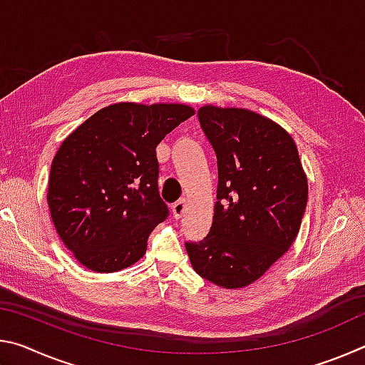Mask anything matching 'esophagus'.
Instances as JSON below:
<instances>
[{"mask_svg":"<svg viewBox=\"0 0 365 365\" xmlns=\"http://www.w3.org/2000/svg\"><path fill=\"white\" fill-rule=\"evenodd\" d=\"M185 207H187V201L185 200H178L174 202V205H172V214H174L175 219L182 217L185 212Z\"/></svg>","mask_w":365,"mask_h":365,"instance_id":"34e87169","label":"esophagus"}]
</instances>
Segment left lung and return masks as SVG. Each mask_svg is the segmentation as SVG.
<instances>
[{
	"label": "left lung",
	"mask_w": 365,
	"mask_h": 365,
	"mask_svg": "<svg viewBox=\"0 0 365 365\" xmlns=\"http://www.w3.org/2000/svg\"><path fill=\"white\" fill-rule=\"evenodd\" d=\"M197 120L217 158V201L209 233L185 248L202 279L242 288L293 245L307 180L293 138L267 117L205 106Z\"/></svg>",
	"instance_id": "8db88e82"
}]
</instances>
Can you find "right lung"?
Instances as JSON below:
<instances>
[{"instance_id":"obj_1","label":"right lung","mask_w":365,"mask_h":365,"mask_svg":"<svg viewBox=\"0 0 365 365\" xmlns=\"http://www.w3.org/2000/svg\"><path fill=\"white\" fill-rule=\"evenodd\" d=\"M195 114L185 104L119 103L67 137L53 159L48 206L61 240L95 272L143 257L169 207L158 188L156 146Z\"/></svg>"}]
</instances>
